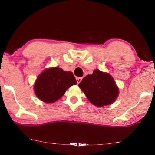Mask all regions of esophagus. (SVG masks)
Masks as SVG:
<instances>
[{"instance_id":"1","label":"esophagus","mask_w":155,"mask_h":155,"mask_svg":"<svg viewBox=\"0 0 155 155\" xmlns=\"http://www.w3.org/2000/svg\"><path fill=\"white\" fill-rule=\"evenodd\" d=\"M82 79H83V78L82 77H77V83H81V81H82Z\"/></svg>"}]
</instances>
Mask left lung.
Masks as SVG:
<instances>
[{
  "label": "left lung",
  "instance_id": "8db88e82",
  "mask_svg": "<svg viewBox=\"0 0 155 155\" xmlns=\"http://www.w3.org/2000/svg\"><path fill=\"white\" fill-rule=\"evenodd\" d=\"M78 87L91 103L100 107L111 104L119 94V89L111 76L98 69L83 78Z\"/></svg>",
  "mask_w": 155,
  "mask_h": 155
}]
</instances>
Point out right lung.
<instances>
[{
	"mask_svg": "<svg viewBox=\"0 0 155 155\" xmlns=\"http://www.w3.org/2000/svg\"><path fill=\"white\" fill-rule=\"evenodd\" d=\"M77 83L72 72L64 71L59 67L51 68L41 73L34 85L35 95L44 103H54L65 91Z\"/></svg>",
	"mask_w": 155,
	"mask_h": 155,
	"instance_id": "obj_1",
	"label": "right lung"
}]
</instances>
